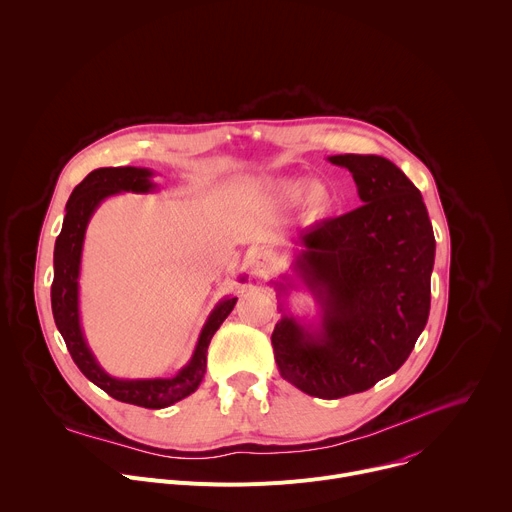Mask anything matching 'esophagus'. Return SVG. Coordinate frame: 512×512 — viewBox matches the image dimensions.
Listing matches in <instances>:
<instances>
[{
	"label": "esophagus",
	"mask_w": 512,
	"mask_h": 512,
	"mask_svg": "<svg viewBox=\"0 0 512 512\" xmlns=\"http://www.w3.org/2000/svg\"><path fill=\"white\" fill-rule=\"evenodd\" d=\"M275 269V259L269 251H257L251 259V271L259 279H267Z\"/></svg>",
	"instance_id": "obj_1"
}]
</instances>
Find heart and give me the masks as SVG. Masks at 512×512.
I'll return each mask as SVG.
<instances>
[{"label":"heart","instance_id":"obj_1","mask_svg":"<svg viewBox=\"0 0 512 512\" xmlns=\"http://www.w3.org/2000/svg\"><path fill=\"white\" fill-rule=\"evenodd\" d=\"M307 190L304 191L303 188ZM305 192L302 197V206H304V216L310 218V221H318V218L326 216L334 202H336V188L328 178H314L308 186L304 178H279L267 184V194L273 204L279 206H289L296 200H300L301 192Z\"/></svg>","mask_w":512,"mask_h":512}]
</instances>
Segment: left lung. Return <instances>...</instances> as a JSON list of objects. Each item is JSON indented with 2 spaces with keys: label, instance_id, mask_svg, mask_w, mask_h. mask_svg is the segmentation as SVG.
Returning <instances> with one entry per match:
<instances>
[{
  "label": "left lung",
  "instance_id": "left-lung-1",
  "mask_svg": "<svg viewBox=\"0 0 512 512\" xmlns=\"http://www.w3.org/2000/svg\"><path fill=\"white\" fill-rule=\"evenodd\" d=\"M330 162L348 168L364 204L300 233L294 269L322 320L314 328L283 314L271 334L281 377L320 399L362 393L399 371L427 324L435 257L421 192L393 162ZM275 285L279 294L291 287Z\"/></svg>",
  "mask_w": 512,
  "mask_h": 512
}]
</instances>
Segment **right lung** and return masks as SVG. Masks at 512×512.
<instances>
[{"label":"right lung","mask_w":512,"mask_h":512,"mask_svg":"<svg viewBox=\"0 0 512 512\" xmlns=\"http://www.w3.org/2000/svg\"><path fill=\"white\" fill-rule=\"evenodd\" d=\"M154 172L148 168H99L93 170L75 190H72L66 202V214L62 231L54 245V281L50 287L52 314L58 332L62 334L66 348L75 360L81 373L111 395L117 401L131 403L145 409H164L184 397L192 395L206 373V350L214 336L221 328L225 318L233 312L237 298H227L218 302L210 312L194 354L186 367L174 379H115L107 375L99 362L95 360L91 348L81 330L79 316V273H81V255L85 231L97 206L117 192H150L154 190L152 182Z\"/></svg>","instance_id":"right-lung-1"}]
</instances>
